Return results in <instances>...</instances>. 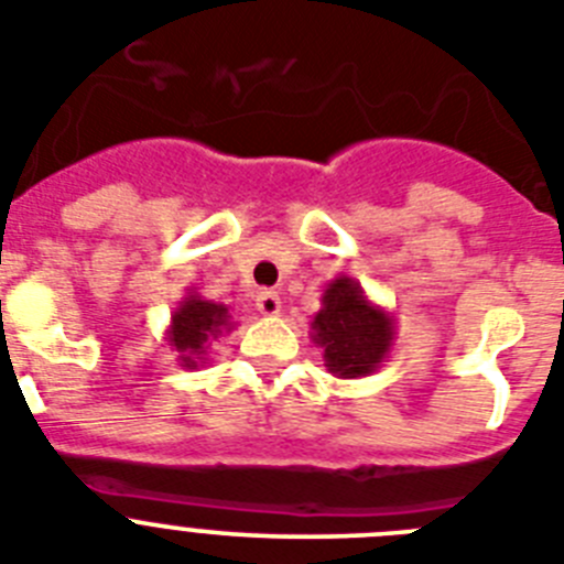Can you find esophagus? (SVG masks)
Listing matches in <instances>:
<instances>
[{"label": "esophagus", "instance_id": "34e87169", "mask_svg": "<svg viewBox=\"0 0 564 564\" xmlns=\"http://www.w3.org/2000/svg\"><path fill=\"white\" fill-rule=\"evenodd\" d=\"M254 301H258L260 315H269V318H272V315H281V297H278V292L263 290V292H258V297H254Z\"/></svg>", "mask_w": 564, "mask_h": 564}]
</instances>
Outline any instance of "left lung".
<instances>
[{
  "instance_id": "8db88e82",
  "label": "left lung",
  "mask_w": 564,
  "mask_h": 564,
  "mask_svg": "<svg viewBox=\"0 0 564 564\" xmlns=\"http://www.w3.org/2000/svg\"><path fill=\"white\" fill-rule=\"evenodd\" d=\"M310 338L324 349V367L335 378H364L390 358L395 315L372 304L361 283L338 274L326 283Z\"/></svg>"
}]
</instances>
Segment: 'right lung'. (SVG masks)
Listing matches in <instances>:
<instances>
[{
  "instance_id": "obj_1",
  "label": "right lung",
  "mask_w": 564,
  "mask_h": 564,
  "mask_svg": "<svg viewBox=\"0 0 564 564\" xmlns=\"http://www.w3.org/2000/svg\"><path fill=\"white\" fill-rule=\"evenodd\" d=\"M231 329H235V321H231L229 306L206 301L192 286L186 297H180V304L174 306L169 329H165V344L177 352L180 367L197 370L206 364L212 340L220 338L224 333H231Z\"/></svg>"
}]
</instances>
